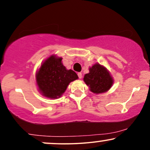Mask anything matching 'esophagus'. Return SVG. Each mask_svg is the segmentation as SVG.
<instances>
[{
    "mask_svg": "<svg viewBox=\"0 0 150 150\" xmlns=\"http://www.w3.org/2000/svg\"><path fill=\"white\" fill-rule=\"evenodd\" d=\"M77 75H78V77H79V78H80V79H81V78H82V73H77Z\"/></svg>",
    "mask_w": 150,
    "mask_h": 150,
    "instance_id": "34e87169",
    "label": "esophagus"
}]
</instances>
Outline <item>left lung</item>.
Listing matches in <instances>:
<instances>
[{
	"mask_svg": "<svg viewBox=\"0 0 150 150\" xmlns=\"http://www.w3.org/2000/svg\"><path fill=\"white\" fill-rule=\"evenodd\" d=\"M84 81L89 86L91 92L95 94L108 91L113 82L108 70L99 64L94 65L89 68V73L85 75Z\"/></svg>",
	"mask_w": 150,
	"mask_h": 150,
	"instance_id": "8db88e82",
	"label": "left lung"
}]
</instances>
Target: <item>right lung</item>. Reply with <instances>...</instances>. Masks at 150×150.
Here are the masks:
<instances>
[{
  "label": "right lung",
  "instance_id": "right-lung-1",
  "mask_svg": "<svg viewBox=\"0 0 150 150\" xmlns=\"http://www.w3.org/2000/svg\"><path fill=\"white\" fill-rule=\"evenodd\" d=\"M61 61L62 58L50 56L37 72V85L43 95L46 97L55 99L61 97L70 82L78 78L73 70H66Z\"/></svg>",
  "mask_w": 150,
  "mask_h": 150
}]
</instances>
